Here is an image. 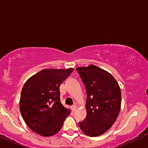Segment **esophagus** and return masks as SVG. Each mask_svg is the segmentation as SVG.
<instances>
[{"label":"esophagus","mask_w":148,"mask_h":148,"mask_svg":"<svg viewBox=\"0 0 148 148\" xmlns=\"http://www.w3.org/2000/svg\"><path fill=\"white\" fill-rule=\"evenodd\" d=\"M72 111H75L76 110V106H75V105H74V106H72Z\"/></svg>","instance_id":"1"}]
</instances>
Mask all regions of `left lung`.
Returning a JSON list of instances; mask_svg holds the SVG:
<instances>
[{
    "label": "left lung",
    "mask_w": 148,
    "mask_h": 148,
    "mask_svg": "<svg viewBox=\"0 0 148 148\" xmlns=\"http://www.w3.org/2000/svg\"><path fill=\"white\" fill-rule=\"evenodd\" d=\"M76 69L87 94V115L79 127L87 136H99L116 121L121 108L120 88L111 74L94 64Z\"/></svg>",
    "instance_id": "1"
}]
</instances>
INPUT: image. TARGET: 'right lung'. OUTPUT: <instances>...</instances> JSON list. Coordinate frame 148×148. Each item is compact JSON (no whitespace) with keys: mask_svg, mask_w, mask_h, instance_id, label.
<instances>
[{"mask_svg":"<svg viewBox=\"0 0 148 148\" xmlns=\"http://www.w3.org/2000/svg\"><path fill=\"white\" fill-rule=\"evenodd\" d=\"M74 68L44 69L26 81L19 108L25 124L42 136H51L62 128L71 110L60 102V86Z\"/></svg>","mask_w":148,"mask_h":148,"instance_id":"right-lung-1","label":"right lung"}]
</instances>
